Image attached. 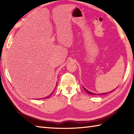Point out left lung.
I'll return each instance as SVG.
<instances>
[{"label":"left lung","mask_w":134,"mask_h":134,"mask_svg":"<svg viewBox=\"0 0 134 134\" xmlns=\"http://www.w3.org/2000/svg\"><path fill=\"white\" fill-rule=\"evenodd\" d=\"M83 88H84V89L85 90V91H86V92H87V93H88L89 94H92V95H95V94L94 93H92V92H89V91H88L87 90H86V89H85V88L83 87ZM113 91V90H112ZM111 92H112V91H111ZM108 93H102V94H100V95H102V94H107Z\"/></svg>","instance_id":"left-lung-1"}]
</instances>
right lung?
Segmentation results:
<instances>
[{
	"instance_id": "right-lung-1",
	"label": "right lung",
	"mask_w": 134,
	"mask_h": 134,
	"mask_svg": "<svg viewBox=\"0 0 134 134\" xmlns=\"http://www.w3.org/2000/svg\"><path fill=\"white\" fill-rule=\"evenodd\" d=\"M53 91H54V90H53ZM52 93H53V92H52ZM51 95H50V96H51ZM46 97V98H48V97Z\"/></svg>"
}]
</instances>
